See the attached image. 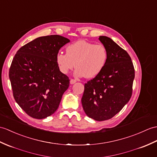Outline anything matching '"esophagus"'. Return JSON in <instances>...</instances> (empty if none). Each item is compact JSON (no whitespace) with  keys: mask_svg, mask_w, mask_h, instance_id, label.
Listing matches in <instances>:
<instances>
[{"mask_svg":"<svg viewBox=\"0 0 157 157\" xmlns=\"http://www.w3.org/2000/svg\"><path fill=\"white\" fill-rule=\"evenodd\" d=\"M76 82V79H70V83L71 84H74V83H75Z\"/></svg>","mask_w":157,"mask_h":157,"instance_id":"34e87169","label":"esophagus"}]
</instances>
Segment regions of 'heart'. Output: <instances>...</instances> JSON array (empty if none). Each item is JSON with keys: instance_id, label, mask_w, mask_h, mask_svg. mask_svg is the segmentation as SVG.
<instances>
[{"instance_id": "heart-1", "label": "heart", "mask_w": 157, "mask_h": 157, "mask_svg": "<svg viewBox=\"0 0 157 157\" xmlns=\"http://www.w3.org/2000/svg\"><path fill=\"white\" fill-rule=\"evenodd\" d=\"M107 58L108 53L104 45L81 40L68 45L66 54L58 53L56 61L63 74H67L75 66L74 74L76 76L93 78L102 71Z\"/></svg>"}]
</instances>
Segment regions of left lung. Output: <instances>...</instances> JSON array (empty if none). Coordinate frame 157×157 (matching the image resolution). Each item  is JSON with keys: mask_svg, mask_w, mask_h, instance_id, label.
<instances>
[{"mask_svg": "<svg viewBox=\"0 0 157 157\" xmlns=\"http://www.w3.org/2000/svg\"><path fill=\"white\" fill-rule=\"evenodd\" d=\"M99 40L107 50L106 63L99 74L85 83L82 104L88 117L104 121L114 117L128 102L135 72L124 49L105 36Z\"/></svg>", "mask_w": 157, "mask_h": 157, "instance_id": "1", "label": "left lung"}]
</instances>
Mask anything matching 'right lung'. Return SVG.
Listing matches in <instances>:
<instances>
[{
  "mask_svg": "<svg viewBox=\"0 0 157 157\" xmlns=\"http://www.w3.org/2000/svg\"><path fill=\"white\" fill-rule=\"evenodd\" d=\"M69 42L58 35L40 37L21 47L13 58L9 69L13 96L32 118L52 115L70 86L56 61L59 49Z\"/></svg>",
  "mask_w": 157,
  "mask_h": 157,
  "instance_id": "right-lung-1",
  "label": "right lung"
}]
</instances>
